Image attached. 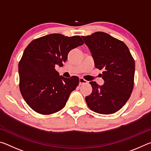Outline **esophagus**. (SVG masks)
<instances>
[{
	"mask_svg": "<svg viewBox=\"0 0 151 151\" xmlns=\"http://www.w3.org/2000/svg\"><path fill=\"white\" fill-rule=\"evenodd\" d=\"M88 82L87 81H86L83 78H79V85H83V84H86Z\"/></svg>",
	"mask_w": 151,
	"mask_h": 151,
	"instance_id": "1",
	"label": "esophagus"
}]
</instances>
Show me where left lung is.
Masks as SVG:
<instances>
[{"mask_svg": "<svg viewBox=\"0 0 151 151\" xmlns=\"http://www.w3.org/2000/svg\"><path fill=\"white\" fill-rule=\"evenodd\" d=\"M82 38L92 53L95 67L104 70L103 85L90 82L93 91L86 96V104L97 113H114L124 105L133 89L134 58L123 42L107 33L96 32Z\"/></svg>", "mask_w": 151, "mask_h": 151, "instance_id": "8db88e82", "label": "left lung"}]
</instances>
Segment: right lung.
I'll return each instance as SVG.
<instances>
[{"mask_svg":"<svg viewBox=\"0 0 151 151\" xmlns=\"http://www.w3.org/2000/svg\"><path fill=\"white\" fill-rule=\"evenodd\" d=\"M80 36L50 34L29 43L19 63V88L24 100L35 112L51 114L65 106L79 84L78 76H59L55 66H63L68 52L83 45Z\"/></svg>","mask_w":151,"mask_h":151,"instance_id":"1","label":"right lung"}]
</instances>
